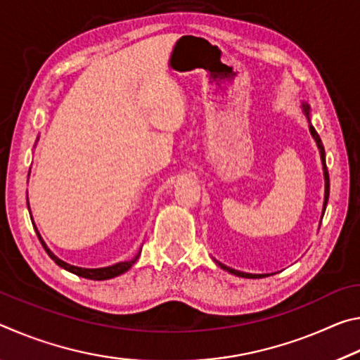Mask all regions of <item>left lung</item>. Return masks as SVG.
<instances>
[{"instance_id": "1", "label": "left lung", "mask_w": 360, "mask_h": 360, "mask_svg": "<svg viewBox=\"0 0 360 360\" xmlns=\"http://www.w3.org/2000/svg\"><path fill=\"white\" fill-rule=\"evenodd\" d=\"M303 109L304 112H307V117L309 120V106L307 105V103H303ZM309 131H311V136L314 138L316 144H318L319 148V152H321V160H322V169H324V179H326V193H324V210H322V216H324V211H326V206H327V202H328V192H330V181H328V172H327V165H326V150H324V146H322V141L321 138L318 135V131L314 130V127L309 124ZM216 264L224 268V270H227L229 273H231V275H236V276H241V278H265V276H270V275H252V273H245V271H238V270H233V268H230L227 265L221 264V262L216 260Z\"/></svg>"}]
</instances>
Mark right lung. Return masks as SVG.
<instances>
[{"label": "right lung", "instance_id": "obj_1", "mask_svg": "<svg viewBox=\"0 0 360 360\" xmlns=\"http://www.w3.org/2000/svg\"><path fill=\"white\" fill-rule=\"evenodd\" d=\"M34 230H36V227H34ZM36 233H38V238L41 241L42 248H44L46 252L49 254V257H51L53 262H56L58 266H62V268H65V270L75 273V275H77V276H82V278H87V279H94V281H103V279H111V278H115V276L122 275V273H125L127 270H130V268L133 266V264H135V262L138 260L139 254H141V251H139L131 260L119 262V264H114V265H109V266H103V268H82V266L70 265V264H66V262H63L62 259H58L57 255L53 254L51 249L47 248L44 240L41 238V235H39L38 230H36Z\"/></svg>", "mask_w": 360, "mask_h": 360}]
</instances>
